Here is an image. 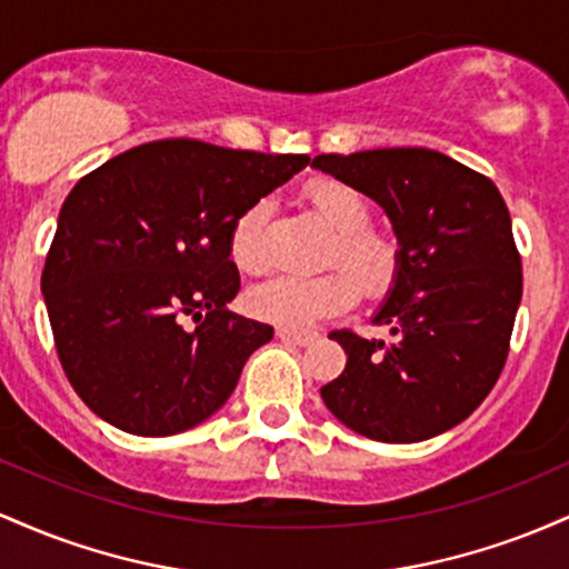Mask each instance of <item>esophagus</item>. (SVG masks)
I'll return each mask as SVG.
<instances>
[{
	"label": "esophagus",
	"instance_id": "esophagus-1",
	"mask_svg": "<svg viewBox=\"0 0 569 569\" xmlns=\"http://www.w3.org/2000/svg\"><path fill=\"white\" fill-rule=\"evenodd\" d=\"M318 335L316 331H297V329H278V339H283V342H293V345H310L312 339Z\"/></svg>",
	"mask_w": 569,
	"mask_h": 569
}]
</instances>
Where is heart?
Listing matches in <instances>:
<instances>
[{
	"label": "heart",
	"instance_id": "heart-1",
	"mask_svg": "<svg viewBox=\"0 0 569 569\" xmlns=\"http://www.w3.org/2000/svg\"><path fill=\"white\" fill-rule=\"evenodd\" d=\"M307 206L335 232L329 243V262L342 270L323 272L316 278H272L248 293V307L262 321L305 329L321 318L337 316L356 302L358 287L363 293H382L393 283L398 253L396 246L380 232L369 230V206L361 192L335 179L312 181L305 192ZM267 208L264 200L248 206L234 219L230 232V257L238 270L262 276L270 267L267 248Z\"/></svg>",
	"mask_w": 569,
	"mask_h": 569
}]
</instances>
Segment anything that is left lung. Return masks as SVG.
Listing matches in <instances>:
<instances>
[{
    "instance_id": "8db88e82",
    "label": "left lung",
    "mask_w": 569,
    "mask_h": 569,
    "mask_svg": "<svg viewBox=\"0 0 569 569\" xmlns=\"http://www.w3.org/2000/svg\"><path fill=\"white\" fill-rule=\"evenodd\" d=\"M312 168L375 200L398 240L393 286L371 318L396 342L331 331L348 363L323 403L385 443L460 426L498 382L521 302L506 200L487 176L422 147L318 154Z\"/></svg>"
}]
</instances>
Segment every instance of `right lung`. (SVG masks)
<instances>
[{
  "mask_svg": "<svg viewBox=\"0 0 569 569\" xmlns=\"http://www.w3.org/2000/svg\"><path fill=\"white\" fill-rule=\"evenodd\" d=\"M307 162L166 139L77 181L42 293L61 367L90 411L158 439L224 407L248 356L272 339V326L227 310L240 289L232 224Z\"/></svg>",
  "mask_w": 569,
  "mask_h": 569,
  "instance_id": "right-lung-1",
  "label": "right lung"
}]
</instances>
